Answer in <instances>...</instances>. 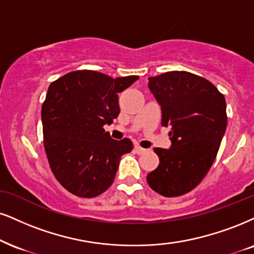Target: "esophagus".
I'll return each instance as SVG.
<instances>
[{"mask_svg":"<svg viewBox=\"0 0 254 254\" xmlns=\"http://www.w3.org/2000/svg\"><path fill=\"white\" fill-rule=\"evenodd\" d=\"M134 149H135V152L137 153V154H142V153L146 152V149L142 148V147H140L139 145L134 146Z\"/></svg>","mask_w":254,"mask_h":254,"instance_id":"esophagus-1","label":"esophagus"}]
</instances>
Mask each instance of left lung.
Masks as SVG:
<instances>
[{
  "mask_svg": "<svg viewBox=\"0 0 254 254\" xmlns=\"http://www.w3.org/2000/svg\"><path fill=\"white\" fill-rule=\"evenodd\" d=\"M161 106V125L171 126L170 149L154 148L159 166L147 183L167 198L195 189L215 160L227 125L226 101L208 80L189 71H167L148 79Z\"/></svg>",
  "mask_w": 254,
  "mask_h": 254,
  "instance_id": "left-lung-1",
  "label": "left lung"
}]
</instances>
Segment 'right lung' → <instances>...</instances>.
Returning <instances> with one entry per match:
<instances>
[{"label":"right lung","mask_w":254,"mask_h":254,"mask_svg":"<svg viewBox=\"0 0 254 254\" xmlns=\"http://www.w3.org/2000/svg\"><path fill=\"white\" fill-rule=\"evenodd\" d=\"M139 79L75 70L53 81L42 105L43 145L56 180L80 198H94L114 181L121 156L133 149L113 140L105 125L120 113L118 94Z\"/></svg>","instance_id":"obj_1"}]
</instances>
